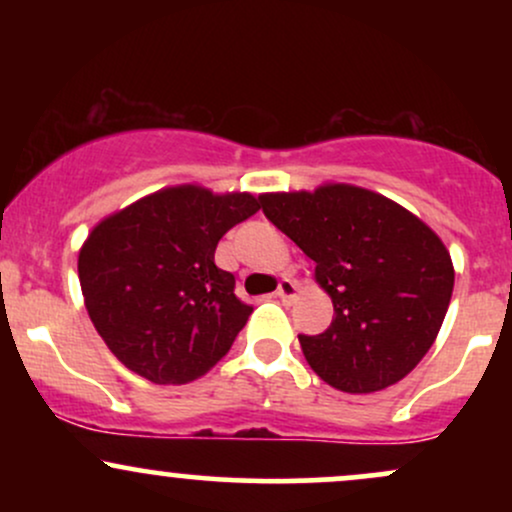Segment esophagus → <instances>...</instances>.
<instances>
[{
    "label": "esophagus",
    "instance_id": "34e87169",
    "mask_svg": "<svg viewBox=\"0 0 512 512\" xmlns=\"http://www.w3.org/2000/svg\"><path fill=\"white\" fill-rule=\"evenodd\" d=\"M296 291H298V284L293 279H281L279 286H276V296H279L284 303H291L293 298H296Z\"/></svg>",
    "mask_w": 512,
    "mask_h": 512
}]
</instances>
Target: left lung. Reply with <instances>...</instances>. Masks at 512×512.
Returning <instances> with one entry per match:
<instances>
[{"label":"left lung","mask_w":512,"mask_h":512,"mask_svg":"<svg viewBox=\"0 0 512 512\" xmlns=\"http://www.w3.org/2000/svg\"><path fill=\"white\" fill-rule=\"evenodd\" d=\"M269 221L315 262L332 325L298 334L305 361L351 395L399 383L436 342L448 313L450 252L424 221L354 185L262 195Z\"/></svg>","instance_id":"obj_1"}]
</instances>
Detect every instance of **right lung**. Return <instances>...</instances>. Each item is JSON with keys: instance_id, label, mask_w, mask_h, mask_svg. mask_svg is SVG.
Masks as SVG:
<instances>
[{"instance_id": "obj_1", "label": "right lung", "mask_w": 512, "mask_h": 512, "mask_svg": "<svg viewBox=\"0 0 512 512\" xmlns=\"http://www.w3.org/2000/svg\"><path fill=\"white\" fill-rule=\"evenodd\" d=\"M248 192L182 185L98 223L79 252L88 317L122 366L156 385H185L228 354L252 305L216 267L219 240L250 219Z\"/></svg>"}]
</instances>
